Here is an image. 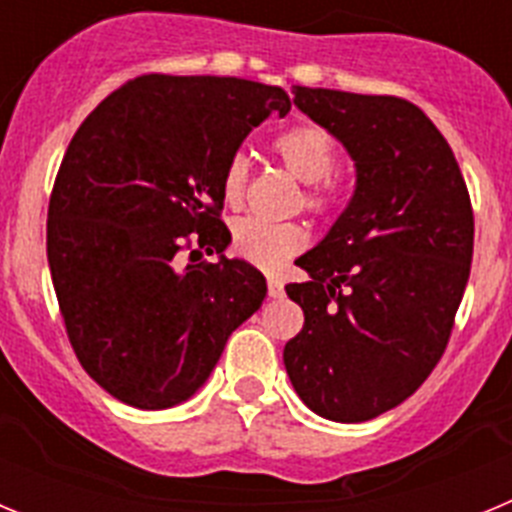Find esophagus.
<instances>
[{"label":"esophagus","instance_id":"obj_1","mask_svg":"<svg viewBox=\"0 0 512 512\" xmlns=\"http://www.w3.org/2000/svg\"><path fill=\"white\" fill-rule=\"evenodd\" d=\"M266 289H269V297H282L284 295V282L279 277L266 279Z\"/></svg>","mask_w":512,"mask_h":512}]
</instances>
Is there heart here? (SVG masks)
Wrapping results in <instances>:
<instances>
[{"label": "heart", "mask_w": 512, "mask_h": 512, "mask_svg": "<svg viewBox=\"0 0 512 512\" xmlns=\"http://www.w3.org/2000/svg\"><path fill=\"white\" fill-rule=\"evenodd\" d=\"M271 151L289 174L305 182L302 205L312 215H330L338 207V182L333 169L338 164V146L333 135L315 122H297L271 140ZM248 187V158L233 153L220 176V192L228 207H241ZM310 243V233L300 223H269L259 217H243L233 225L235 256L261 269H279L295 259Z\"/></svg>", "instance_id": "1"}]
</instances>
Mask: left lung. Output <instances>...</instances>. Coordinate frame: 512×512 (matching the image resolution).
<instances>
[{
  "label": "left lung",
  "instance_id": "8db88e82",
  "mask_svg": "<svg viewBox=\"0 0 512 512\" xmlns=\"http://www.w3.org/2000/svg\"><path fill=\"white\" fill-rule=\"evenodd\" d=\"M295 104L341 140L356 189L287 284L305 325L284 346L292 387L336 423L408 400L446 351L474 251L467 184L449 143L413 102L295 87Z\"/></svg>",
  "mask_w": 512,
  "mask_h": 512
}]
</instances>
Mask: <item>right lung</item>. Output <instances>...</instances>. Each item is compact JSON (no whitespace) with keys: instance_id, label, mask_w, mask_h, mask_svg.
<instances>
[{"instance_id":"add662e5","label":"right lung","mask_w":512,"mask_h":512,"mask_svg":"<svg viewBox=\"0 0 512 512\" xmlns=\"http://www.w3.org/2000/svg\"><path fill=\"white\" fill-rule=\"evenodd\" d=\"M289 107L259 81L143 74L71 138L48 205V266L76 359L125 405L192 397L264 302L261 271L223 256L220 176L243 138ZM202 250L221 259L205 265Z\"/></svg>"}]
</instances>
